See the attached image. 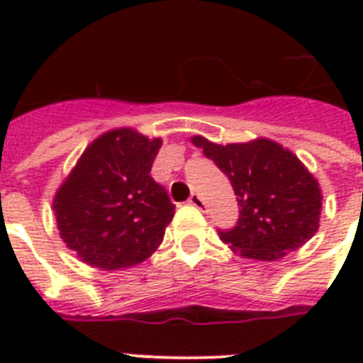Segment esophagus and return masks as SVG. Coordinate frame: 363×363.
Listing matches in <instances>:
<instances>
[{
  "label": "esophagus",
  "instance_id": "obj_1",
  "mask_svg": "<svg viewBox=\"0 0 363 363\" xmlns=\"http://www.w3.org/2000/svg\"><path fill=\"white\" fill-rule=\"evenodd\" d=\"M188 203L194 205V207H198V209H205V201L199 194H192V196L188 198Z\"/></svg>",
  "mask_w": 363,
  "mask_h": 363
}]
</instances>
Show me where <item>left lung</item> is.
<instances>
[{
    "mask_svg": "<svg viewBox=\"0 0 363 363\" xmlns=\"http://www.w3.org/2000/svg\"><path fill=\"white\" fill-rule=\"evenodd\" d=\"M192 143L230 179L238 196V224L218 230L233 250L245 258L271 262L315 235L320 188L290 150L269 139L226 147L203 137H194Z\"/></svg>",
    "mask_w": 363,
    "mask_h": 363,
    "instance_id": "left-lung-1",
    "label": "left lung"
}]
</instances>
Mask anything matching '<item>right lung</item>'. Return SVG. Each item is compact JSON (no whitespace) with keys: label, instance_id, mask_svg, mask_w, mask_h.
<instances>
[{"label":"right lung","instance_id":"1","mask_svg":"<svg viewBox=\"0 0 363 363\" xmlns=\"http://www.w3.org/2000/svg\"><path fill=\"white\" fill-rule=\"evenodd\" d=\"M160 147V139L115 130L84 150L54 198L60 235L82 262L122 269L158 248L175 211L150 177Z\"/></svg>","mask_w":363,"mask_h":363}]
</instances>
